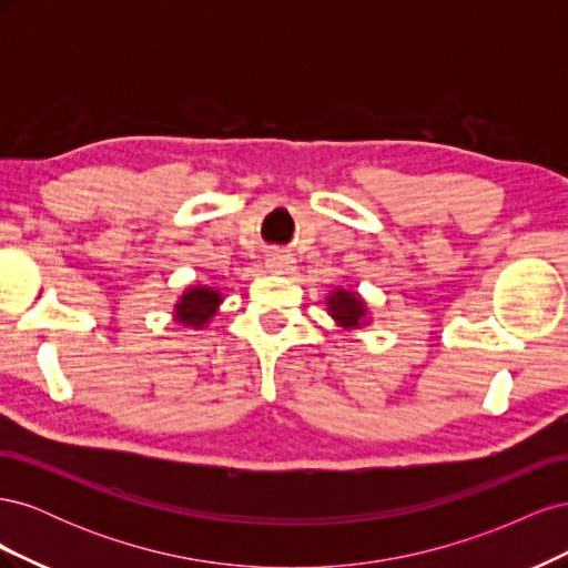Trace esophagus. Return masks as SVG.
Instances as JSON below:
<instances>
[{"label": "esophagus", "instance_id": "obj_1", "mask_svg": "<svg viewBox=\"0 0 568 568\" xmlns=\"http://www.w3.org/2000/svg\"><path fill=\"white\" fill-rule=\"evenodd\" d=\"M265 265L274 274H294V270H296L294 257L286 255V253H270Z\"/></svg>", "mask_w": 568, "mask_h": 568}]
</instances>
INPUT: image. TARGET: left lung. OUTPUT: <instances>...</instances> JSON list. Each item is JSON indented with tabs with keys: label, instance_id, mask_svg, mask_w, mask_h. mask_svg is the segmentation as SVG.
<instances>
[{
	"label": "left lung",
	"instance_id": "8db88e82",
	"mask_svg": "<svg viewBox=\"0 0 568 568\" xmlns=\"http://www.w3.org/2000/svg\"><path fill=\"white\" fill-rule=\"evenodd\" d=\"M326 313L341 326L343 332L363 329L369 322V311L365 298L351 288H336L326 296Z\"/></svg>",
	"mask_w": 568,
	"mask_h": 568
}]
</instances>
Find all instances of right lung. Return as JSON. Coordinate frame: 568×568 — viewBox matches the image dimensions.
I'll return each instance as SVG.
<instances>
[{"label": "right lung", "instance_id": "obj_1", "mask_svg": "<svg viewBox=\"0 0 568 568\" xmlns=\"http://www.w3.org/2000/svg\"><path fill=\"white\" fill-rule=\"evenodd\" d=\"M222 303V294L215 286L192 284L184 288V294L175 303V322L182 326H192V329H203L215 315Z\"/></svg>", "mask_w": 568, "mask_h": 568}]
</instances>
